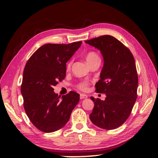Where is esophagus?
Segmentation results:
<instances>
[{"label": "esophagus", "mask_w": 158, "mask_h": 158, "mask_svg": "<svg viewBox=\"0 0 158 158\" xmlns=\"http://www.w3.org/2000/svg\"><path fill=\"white\" fill-rule=\"evenodd\" d=\"M88 98V96L86 94H81L80 95V98L81 99H84V98Z\"/></svg>", "instance_id": "34e87169"}]
</instances>
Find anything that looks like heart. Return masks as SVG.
<instances>
[{"instance_id":"1","label":"heart","mask_w":158,"mask_h":158,"mask_svg":"<svg viewBox=\"0 0 158 158\" xmlns=\"http://www.w3.org/2000/svg\"><path fill=\"white\" fill-rule=\"evenodd\" d=\"M85 59H86V61H87L88 63H89V62L93 61V60H96V59H100V58H99L98 55H97L96 52H88L87 55H86ZM71 63H72L71 61L69 62L68 64H67V68H70V65H71ZM88 85L87 83H82L79 85V88H81V90H87Z\"/></svg>"}]
</instances>
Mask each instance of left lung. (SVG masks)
Segmentation results:
<instances>
[{"mask_svg": "<svg viewBox=\"0 0 158 158\" xmlns=\"http://www.w3.org/2000/svg\"><path fill=\"white\" fill-rule=\"evenodd\" d=\"M101 51L103 66L96 91L105 94L104 101L90 97L94 107L90 114L94 124L103 129L118 128L130 115L137 98L138 76L130 50L110 35L85 42Z\"/></svg>", "mask_w": 158, "mask_h": 158, "instance_id": "obj_1", "label": "left lung"}]
</instances>
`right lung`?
<instances>
[{
	"label": "right lung",
	"instance_id": "right-lung-1",
	"mask_svg": "<svg viewBox=\"0 0 158 158\" xmlns=\"http://www.w3.org/2000/svg\"><path fill=\"white\" fill-rule=\"evenodd\" d=\"M81 44H44L26 64L21 87L23 107L31 122L40 131L49 133L63 127L79 102L76 92L70 91L60 98L53 87L64 79L66 62Z\"/></svg>",
	"mask_w": 158,
	"mask_h": 158
}]
</instances>
